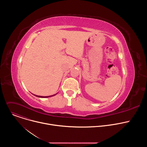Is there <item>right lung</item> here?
<instances>
[{"label":"right lung","mask_w":147,"mask_h":147,"mask_svg":"<svg viewBox=\"0 0 147 147\" xmlns=\"http://www.w3.org/2000/svg\"><path fill=\"white\" fill-rule=\"evenodd\" d=\"M57 94H55V95H51V96H39V95H34V94H33L34 95H35V96H37V97H39V98H48V97H51V96H54V95H56Z\"/></svg>","instance_id":"add662e5"}]
</instances>
